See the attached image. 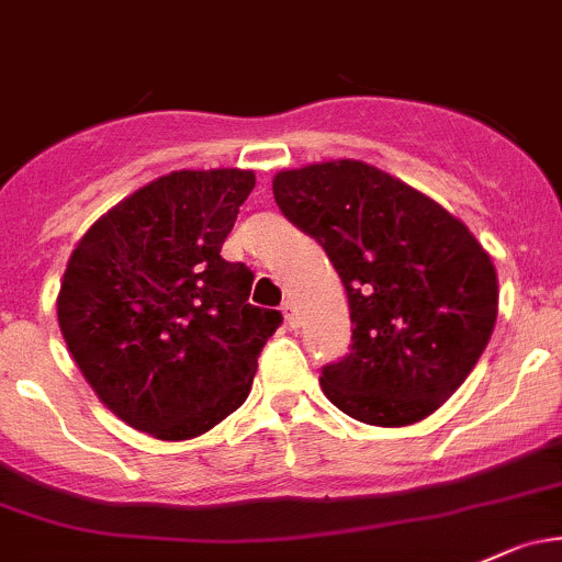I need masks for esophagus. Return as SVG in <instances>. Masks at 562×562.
<instances>
[{
  "label": "esophagus",
  "instance_id": "obj_1",
  "mask_svg": "<svg viewBox=\"0 0 562 562\" xmlns=\"http://www.w3.org/2000/svg\"><path fill=\"white\" fill-rule=\"evenodd\" d=\"M282 315H285L288 326L299 328V312H296V304H293V301H285V304H282Z\"/></svg>",
  "mask_w": 562,
  "mask_h": 562
}]
</instances>
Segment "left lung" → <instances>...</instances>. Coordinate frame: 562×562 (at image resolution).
Returning a JSON list of instances; mask_svg holds the SVG:
<instances>
[{"label":"left lung","instance_id":"1","mask_svg":"<svg viewBox=\"0 0 562 562\" xmlns=\"http://www.w3.org/2000/svg\"><path fill=\"white\" fill-rule=\"evenodd\" d=\"M271 188L282 215L326 250L350 301V352L323 366V393L360 423L425 420L493 334L490 256L445 206L363 161L291 169Z\"/></svg>","mask_w":562,"mask_h":562}]
</instances>
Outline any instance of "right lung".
<instances>
[{"label":"right lung","instance_id":"obj_1","mask_svg":"<svg viewBox=\"0 0 562 562\" xmlns=\"http://www.w3.org/2000/svg\"><path fill=\"white\" fill-rule=\"evenodd\" d=\"M256 188L241 169L172 172L112 206L64 271L58 326L88 385L156 439L202 436L245 404L277 310L221 258Z\"/></svg>","mask_w":562,"mask_h":562}]
</instances>
